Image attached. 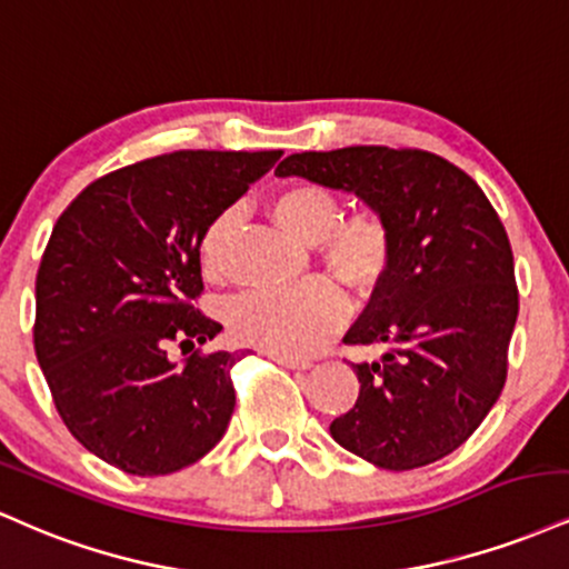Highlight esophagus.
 <instances>
[{
  "label": "esophagus",
  "instance_id": "obj_1",
  "mask_svg": "<svg viewBox=\"0 0 569 569\" xmlns=\"http://www.w3.org/2000/svg\"><path fill=\"white\" fill-rule=\"evenodd\" d=\"M273 362H279L282 367H290V370H309L313 365L311 359H300V357H290V353H271Z\"/></svg>",
  "mask_w": 569,
  "mask_h": 569
}]
</instances>
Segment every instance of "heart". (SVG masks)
I'll return each instance as SVG.
<instances>
[{"mask_svg":"<svg viewBox=\"0 0 569 569\" xmlns=\"http://www.w3.org/2000/svg\"><path fill=\"white\" fill-rule=\"evenodd\" d=\"M271 216L300 242H322V256L346 284L367 290L378 284L391 263V231L383 218L362 212L340 219L336 193L317 183H298L279 191ZM237 212L226 210L207 226L199 258L207 277L226 273V258ZM346 317V300L327 279H309L282 290H252L229 306L233 340L273 353H311L336 332Z\"/></svg>","mask_w":569,"mask_h":569,"instance_id":"heart-1","label":"heart"}]
</instances>
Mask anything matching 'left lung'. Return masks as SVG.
Instances as JSON below:
<instances>
[{
	"mask_svg": "<svg viewBox=\"0 0 569 569\" xmlns=\"http://www.w3.org/2000/svg\"><path fill=\"white\" fill-rule=\"evenodd\" d=\"M277 176L353 193L391 231L389 269L343 338L383 353L351 365L359 397L332 439L389 471L450 456L506 383L519 296L498 212L460 167L418 149L290 153Z\"/></svg>",
	"mask_w": 569,
	"mask_h": 569,
	"instance_id": "obj_1",
	"label": "left lung"
}]
</instances>
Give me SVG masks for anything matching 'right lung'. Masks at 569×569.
<instances>
[{"label":"right lung","mask_w":569,"mask_h":569,"mask_svg":"<svg viewBox=\"0 0 569 569\" xmlns=\"http://www.w3.org/2000/svg\"><path fill=\"white\" fill-rule=\"evenodd\" d=\"M282 151H176L98 178L66 207L37 273L33 349L79 445L136 477L197 463L237 405L239 353L167 357L223 327L202 292L207 226Z\"/></svg>","instance_id":"obj_1"}]
</instances>
